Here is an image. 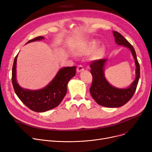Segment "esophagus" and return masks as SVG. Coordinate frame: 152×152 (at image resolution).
<instances>
[{
  "mask_svg": "<svg viewBox=\"0 0 152 152\" xmlns=\"http://www.w3.org/2000/svg\"><path fill=\"white\" fill-rule=\"evenodd\" d=\"M84 67H83L82 65H79V66H77V73H80V72L84 71Z\"/></svg>",
  "mask_w": 152,
  "mask_h": 152,
  "instance_id": "obj_1",
  "label": "esophagus"
}]
</instances>
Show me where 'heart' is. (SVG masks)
I'll use <instances>...</instances> for the list:
<instances>
[{"label":"heart","instance_id":"1","mask_svg":"<svg viewBox=\"0 0 152 152\" xmlns=\"http://www.w3.org/2000/svg\"><path fill=\"white\" fill-rule=\"evenodd\" d=\"M98 43L99 42L96 41V40H92V41L87 42L86 44H84L80 47H79L76 50V52L81 55L89 53L95 49V47H96L98 45ZM105 52V45H100L94 51L92 55V57L94 59H99L101 57H102V56L104 55Z\"/></svg>","mask_w":152,"mask_h":152}]
</instances>
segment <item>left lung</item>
<instances>
[{"mask_svg":"<svg viewBox=\"0 0 152 152\" xmlns=\"http://www.w3.org/2000/svg\"><path fill=\"white\" fill-rule=\"evenodd\" d=\"M113 34L118 45H123L131 50L135 60L136 76L128 87L118 88L111 86L105 78L104 67L107 59L95 60L91 64V73L93 77L90 88L91 96L99 105L108 108H117L125 105L132 97L140 78V66L134 47L121 34L116 31H113Z\"/></svg>","mask_w":152,"mask_h":152,"instance_id":"left-lung-1","label":"left lung"}]
</instances>
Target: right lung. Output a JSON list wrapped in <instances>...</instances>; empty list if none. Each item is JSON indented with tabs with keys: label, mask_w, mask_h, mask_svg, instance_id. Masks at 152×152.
Listing matches in <instances>:
<instances>
[{
	"label": "right lung",
	"mask_w": 152,
	"mask_h": 152,
	"mask_svg": "<svg viewBox=\"0 0 152 152\" xmlns=\"http://www.w3.org/2000/svg\"><path fill=\"white\" fill-rule=\"evenodd\" d=\"M39 36L29 40L26 43L39 41L44 39ZM16 56L12 68V84L15 92L20 100L29 109L36 112H44L57 107L62 101L67 92V84L76 75V66L65 67L59 69L52 81L44 88L39 90L23 89L17 81V60Z\"/></svg>",
	"instance_id": "1"
}]
</instances>
